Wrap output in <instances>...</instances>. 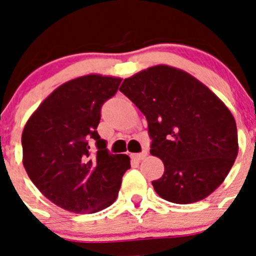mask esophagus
Here are the masks:
<instances>
[{"label": "esophagus", "mask_w": 256, "mask_h": 256, "mask_svg": "<svg viewBox=\"0 0 256 256\" xmlns=\"http://www.w3.org/2000/svg\"><path fill=\"white\" fill-rule=\"evenodd\" d=\"M146 156H148V150H146V148H144V150H142V152L136 154L134 158H136V159H137V160H144V158H146Z\"/></svg>", "instance_id": "1"}]
</instances>
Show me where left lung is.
<instances>
[{
    "mask_svg": "<svg viewBox=\"0 0 256 256\" xmlns=\"http://www.w3.org/2000/svg\"><path fill=\"white\" fill-rule=\"evenodd\" d=\"M148 124L151 155L164 162L154 190L174 204L216 191L238 152L234 115L205 84L180 69L156 65L120 86Z\"/></svg>",
    "mask_w": 256,
    "mask_h": 256,
    "instance_id": "1",
    "label": "left lung"
}]
</instances>
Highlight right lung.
I'll return each mask as SVG.
<instances>
[{
	"instance_id": "1",
	"label": "right lung",
	"mask_w": 256,
	"mask_h": 256,
	"mask_svg": "<svg viewBox=\"0 0 256 256\" xmlns=\"http://www.w3.org/2000/svg\"><path fill=\"white\" fill-rule=\"evenodd\" d=\"M120 82L98 74L72 79L56 88L24 126L22 164L29 178L68 212L91 214L110 206L130 168V156L108 152L97 133L101 108Z\"/></svg>"
}]
</instances>
